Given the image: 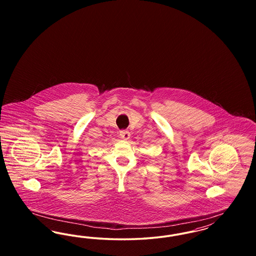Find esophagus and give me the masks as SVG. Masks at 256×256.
<instances>
[{"mask_svg": "<svg viewBox=\"0 0 256 256\" xmlns=\"http://www.w3.org/2000/svg\"><path fill=\"white\" fill-rule=\"evenodd\" d=\"M119 136H120V138H122L124 140H128V139L130 138V134L128 130H121L119 132Z\"/></svg>", "mask_w": 256, "mask_h": 256, "instance_id": "34e87169", "label": "esophagus"}]
</instances>
